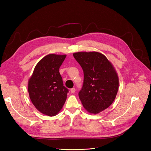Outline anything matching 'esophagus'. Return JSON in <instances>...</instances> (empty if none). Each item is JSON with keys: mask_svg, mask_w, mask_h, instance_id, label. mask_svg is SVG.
Returning <instances> with one entry per match:
<instances>
[{"mask_svg": "<svg viewBox=\"0 0 151 151\" xmlns=\"http://www.w3.org/2000/svg\"><path fill=\"white\" fill-rule=\"evenodd\" d=\"M75 91H76V89L75 88H72L70 89V91L72 93H74L75 92Z\"/></svg>", "mask_w": 151, "mask_h": 151, "instance_id": "obj_1", "label": "esophagus"}]
</instances>
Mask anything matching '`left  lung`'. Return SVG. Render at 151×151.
<instances>
[{"label": "left lung", "instance_id": "1", "mask_svg": "<svg viewBox=\"0 0 151 151\" xmlns=\"http://www.w3.org/2000/svg\"><path fill=\"white\" fill-rule=\"evenodd\" d=\"M73 55L84 72L79 98L89 113L98 114L110 106L116 97L117 72L111 62L99 52H78Z\"/></svg>", "mask_w": 151, "mask_h": 151}]
</instances>
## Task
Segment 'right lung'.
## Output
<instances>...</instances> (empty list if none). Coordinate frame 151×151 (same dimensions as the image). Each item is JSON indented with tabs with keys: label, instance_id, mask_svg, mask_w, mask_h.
I'll return each mask as SVG.
<instances>
[{
	"label": "right lung",
	"instance_id": "add662e5",
	"mask_svg": "<svg viewBox=\"0 0 151 151\" xmlns=\"http://www.w3.org/2000/svg\"><path fill=\"white\" fill-rule=\"evenodd\" d=\"M66 55L49 54L35 67L28 81V92L33 105L43 114L57 115L62 109L68 89L63 86L60 67Z\"/></svg>",
	"mask_w": 151,
	"mask_h": 151
}]
</instances>
